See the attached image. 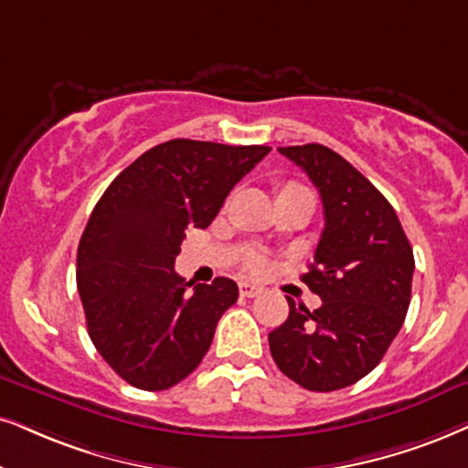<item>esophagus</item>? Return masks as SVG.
Masks as SVG:
<instances>
[{"label":"esophagus","mask_w":468,"mask_h":468,"mask_svg":"<svg viewBox=\"0 0 468 468\" xmlns=\"http://www.w3.org/2000/svg\"><path fill=\"white\" fill-rule=\"evenodd\" d=\"M239 293L244 295V298H257L259 293H263V287L252 285V282H239Z\"/></svg>","instance_id":"1"}]
</instances>
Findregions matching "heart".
<instances>
[{"label":"heart","instance_id":"obj_1","mask_svg":"<svg viewBox=\"0 0 468 468\" xmlns=\"http://www.w3.org/2000/svg\"><path fill=\"white\" fill-rule=\"evenodd\" d=\"M287 187H298V186H287ZM263 268H265V261L261 257H259V254H254V257L248 259V270L254 271V274L263 271Z\"/></svg>","mask_w":468,"mask_h":468}]
</instances>
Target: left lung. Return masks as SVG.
<instances>
[{"instance_id":"obj_1","label":"left lung","mask_w":468,"mask_h":468,"mask_svg":"<svg viewBox=\"0 0 468 468\" xmlns=\"http://www.w3.org/2000/svg\"><path fill=\"white\" fill-rule=\"evenodd\" d=\"M278 153L309 175L326 224L303 276L322 306L311 313L287 298L289 317L270 333V352L300 387L336 391L369 374L398 336L415 257L391 203L339 153L322 144Z\"/></svg>"}]
</instances>
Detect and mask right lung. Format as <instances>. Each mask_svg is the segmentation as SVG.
<instances>
[{"mask_svg":"<svg viewBox=\"0 0 468 468\" xmlns=\"http://www.w3.org/2000/svg\"><path fill=\"white\" fill-rule=\"evenodd\" d=\"M270 146L176 138L127 165L94 205L77 248V292L105 363L142 391L187 378L209 350L238 282H186L175 259L187 227L207 229Z\"/></svg>","mask_w":468,"mask_h":468,"instance_id":"right-lung-1","label":"right lung"}]
</instances>
